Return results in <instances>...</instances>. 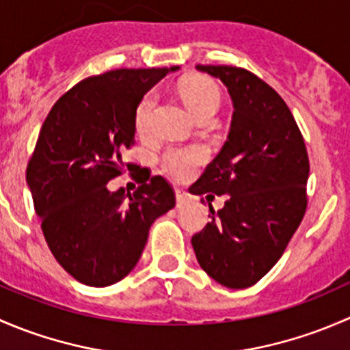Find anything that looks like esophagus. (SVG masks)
Returning a JSON list of instances; mask_svg holds the SVG:
<instances>
[{"label": "esophagus", "mask_w": 350, "mask_h": 350, "mask_svg": "<svg viewBox=\"0 0 350 350\" xmlns=\"http://www.w3.org/2000/svg\"><path fill=\"white\" fill-rule=\"evenodd\" d=\"M174 193H176V200H178V204H181L183 201L189 198V193L186 191L185 188H174Z\"/></svg>", "instance_id": "1"}]
</instances>
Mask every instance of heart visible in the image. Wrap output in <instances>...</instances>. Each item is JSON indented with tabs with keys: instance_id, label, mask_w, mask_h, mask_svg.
Segmentation results:
<instances>
[{
	"instance_id": "b5f03b06",
	"label": "heart",
	"mask_w": 350,
	"mask_h": 350,
	"mask_svg": "<svg viewBox=\"0 0 350 350\" xmlns=\"http://www.w3.org/2000/svg\"><path fill=\"white\" fill-rule=\"evenodd\" d=\"M178 91L185 100L186 107L193 115L201 118L206 115H215L221 103V94L217 84L204 76H188L179 81ZM154 107V94L147 93L139 101L135 109V130L137 133H146L149 129V116ZM206 159V152L200 147H171L161 157V165L164 172L176 179L189 178L200 164Z\"/></svg>"
}]
</instances>
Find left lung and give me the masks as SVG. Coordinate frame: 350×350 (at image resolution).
I'll return each mask as SVG.
<instances>
[{
    "instance_id": "left-lung-1",
    "label": "left lung",
    "mask_w": 350,
    "mask_h": 350,
    "mask_svg": "<svg viewBox=\"0 0 350 350\" xmlns=\"http://www.w3.org/2000/svg\"><path fill=\"white\" fill-rule=\"evenodd\" d=\"M196 69L227 86L234 116L220 154L189 188L228 198L217 213L210 206L211 221L191 243L208 276L249 288L280 260L305 217L308 154L288 105L260 77L234 66Z\"/></svg>"
}]
</instances>
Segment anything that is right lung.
Wrapping results in <instances>:
<instances>
[{
    "label": "right lung",
    "mask_w": 350,
    "mask_h": 350,
    "mask_svg": "<svg viewBox=\"0 0 350 350\" xmlns=\"http://www.w3.org/2000/svg\"><path fill=\"white\" fill-rule=\"evenodd\" d=\"M178 67L115 69L91 76L49 111L27 165V185L55 260L79 283H118L139 262L155 218L176 204L162 176L133 195L108 183L132 169L135 109L155 83Z\"/></svg>",
    "instance_id": "right-lung-1"
}]
</instances>
